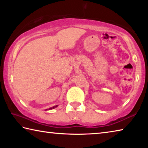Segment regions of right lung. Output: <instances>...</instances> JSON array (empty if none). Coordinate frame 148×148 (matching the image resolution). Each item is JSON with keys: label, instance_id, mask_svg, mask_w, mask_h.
<instances>
[{"label": "right lung", "instance_id": "1", "mask_svg": "<svg viewBox=\"0 0 148 148\" xmlns=\"http://www.w3.org/2000/svg\"><path fill=\"white\" fill-rule=\"evenodd\" d=\"M56 107H57V106H53V108H49V110H51V109H53V108H56Z\"/></svg>", "mask_w": 148, "mask_h": 148}]
</instances>
